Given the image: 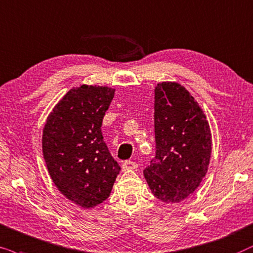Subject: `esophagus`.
<instances>
[{
  "mask_svg": "<svg viewBox=\"0 0 253 253\" xmlns=\"http://www.w3.org/2000/svg\"><path fill=\"white\" fill-rule=\"evenodd\" d=\"M137 168V164L135 162L132 161H125L123 163V171H128V170H135Z\"/></svg>",
  "mask_w": 253,
  "mask_h": 253,
  "instance_id": "esophagus-1",
  "label": "esophagus"
}]
</instances>
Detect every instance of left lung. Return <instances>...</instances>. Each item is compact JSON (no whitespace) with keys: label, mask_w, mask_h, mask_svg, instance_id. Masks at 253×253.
<instances>
[{"label":"left lung","mask_w":253,"mask_h":253,"mask_svg":"<svg viewBox=\"0 0 253 253\" xmlns=\"http://www.w3.org/2000/svg\"><path fill=\"white\" fill-rule=\"evenodd\" d=\"M154 110L156 156L144 169V178L158 200L180 203L207 173L210 124L194 97L176 82L157 84Z\"/></svg>","instance_id":"obj_1"}]
</instances>
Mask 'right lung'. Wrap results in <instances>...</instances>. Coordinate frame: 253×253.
<instances>
[{"mask_svg":"<svg viewBox=\"0 0 253 253\" xmlns=\"http://www.w3.org/2000/svg\"><path fill=\"white\" fill-rule=\"evenodd\" d=\"M114 92L109 86L73 87L43 126L42 154L49 176L67 199L83 208L106 200L120 171L100 128Z\"/></svg>","mask_w":253,"mask_h":253,"instance_id":"obj_1","label":"right lung"}]
</instances>
